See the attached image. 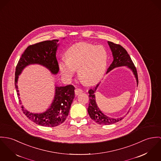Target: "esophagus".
I'll return each instance as SVG.
<instances>
[{
    "mask_svg": "<svg viewBox=\"0 0 161 161\" xmlns=\"http://www.w3.org/2000/svg\"><path fill=\"white\" fill-rule=\"evenodd\" d=\"M83 92V90L80 88H76L75 90V93L76 95H78Z\"/></svg>",
    "mask_w": 161,
    "mask_h": 161,
    "instance_id": "obj_1",
    "label": "esophagus"
}]
</instances>
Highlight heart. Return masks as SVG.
I'll use <instances>...</instances> for the list:
<instances>
[{
  "mask_svg": "<svg viewBox=\"0 0 161 161\" xmlns=\"http://www.w3.org/2000/svg\"><path fill=\"white\" fill-rule=\"evenodd\" d=\"M65 57L67 60L59 63L60 70L65 79H71L75 70H78L79 79L84 84L92 85L99 81L106 71L108 55L102 46L79 42L68 49Z\"/></svg>",
  "mask_w": 161,
  "mask_h": 161,
  "instance_id": "obj_1",
  "label": "heart"
}]
</instances>
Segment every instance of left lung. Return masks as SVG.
<instances>
[{"label": "left lung", "instance_id": "left-lung-1", "mask_svg": "<svg viewBox=\"0 0 161 161\" xmlns=\"http://www.w3.org/2000/svg\"><path fill=\"white\" fill-rule=\"evenodd\" d=\"M108 44L112 52L114 60L110 64V67L108 68L107 73L110 72L111 70L115 67L127 66L133 72V74L135 75V76L136 79L137 85H138V78L136 69L126 51L120 44H115L110 41H108ZM99 85V83L97 84L96 86L89 89L88 91L89 94V106L88 108V112L89 114V117L92 120L100 125H111L118 122L120 120H122L124 117L114 119L107 117L97 107L95 100L94 93Z\"/></svg>", "mask_w": 161, "mask_h": 161}]
</instances>
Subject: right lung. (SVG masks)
<instances>
[{
    "mask_svg": "<svg viewBox=\"0 0 161 161\" xmlns=\"http://www.w3.org/2000/svg\"><path fill=\"white\" fill-rule=\"evenodd\" d=\"M58 41L57 39L44 41L30 45L21 55L16 67L15 76V85L18 96V75L26 66L37 64L46 67L53 74L58 73L59 67L55 55L58 46V44H57ZM74 89L75 87L71 85L66 86H56L54 101L50 107L44 113H30L25 110L23 106L21 110L30 120L37 125L47 127H54L60 125L65 122L69 115L75 97Z\"/></svg>",
    "mask_w": 161,
    "mask_h": 161,
    "instance_id": "right-lung-1",
    "label": "right lung"
}]
</instances>
